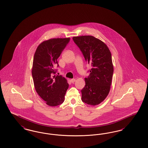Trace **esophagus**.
<instances>
[{"label":"esophagus","mask_w":148,"mask_h":148,"mask_svg":"<svg viewBox=\"0 0 148 148\" xmlns=\"http://www.w3.org/2000/svg\"><path fill=\"white\" fill-rule=\"evenodd\" d=\"M75 80H75V79H71V83H74V82H75Z\"/></svg>","instance_id":"1"}]
</instances>
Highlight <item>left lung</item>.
Masks as SVG:
<instances>
[{
  "instance_id": "obj_1",
  "label": "left lung",
  "mask_w": 148,
  "mask_h": 148,
  "mask_svg": "<svg viewBox=\"0 0 148 148\" xmlns=\"http://www.w3.org/2000/svg\"><path fill=\"white\" fill-rule=\"evenodd\" d=\"M73 40L92 66L89 76L85 78V85L81 90L82 100L88 105H99L110 90L113 73L111 53L105 43L94 36L73 37Z\"/></svg>"
}]
</instances>
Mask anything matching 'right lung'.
<instances>
[{"mask_svg":"<svg viewBox=\"0 0 148 148\" xmlns=\"http://www.w3.org/2000/svg\"><path fill=\"white\" fill-rule=\"evenodd\" d=\"M70 38H52L37 47L34 57L32 75L36 91L49 106H57L64 101L69 84L64 77L57 75L55 66Z\"/></svg>","mask_w":148,"mask_h":148,"instance_id":"right-lung-1","label":"right lung"}]
</instances>
